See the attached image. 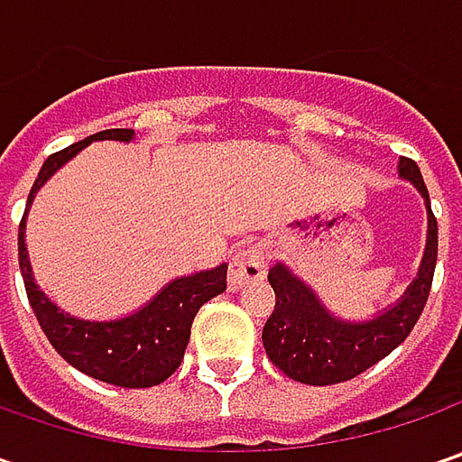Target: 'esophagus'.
<instances>
[{
    "instance_id": "34e87169",
    "label": "esophagus",
    "mask_w": 462,
    "mask_h": 462,
    "mask_svg": "<svg viewBox=\"0 0 462 462\" xmlns=\"http://www.w3.org/2000/svg\"><path fill=\"white\" fill-rule=\"evenodd\" d=\"M267 273V252L262 244H244L236 249V254L231 259V275L228 285L231 291H241L259 282Z\"/></svg>"
}]
</instances>
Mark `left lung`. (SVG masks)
Returning a JSON list of instances; mask_svg holds the SVG:
<instances>
[{"label": "left lung", "mask_w": 462, "mask_h": 462, "mask_svg": "<svg viewBox=\"0 0 462 462\" xmlns=\"http://www.w3.org/2000/svg\"><path fill=\"white\" fill-rule=\"evenodd\" d=\"M401 174L411 180L430 205V192L414 159H401ZM437 264V218L430 208L427 252L414 285L403 300L367 324H345L328 316L316 295L282 264L270 270V285L277 295L275 310L262 328L267 357L288 378L309 385H334L357 378L381 363L411 334L432 291Z\"/></svg>", "instance_id": "left-lung-1"}]
</instances>
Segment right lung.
Returning <instances> with one entry per match:
<instances>
[{
    "mask_svg": "<svg viewBox=\"0 0 462 462\" xmlns=\"http://www.w3.org/2000/svg\"><path fill=\"white\" fill-rule=\"evenodd\" d=\"M134 134L135 131L131 128L99 131L79 143H71L61 152L51 153L27 195V208L45 180L61 167L63 162H69L74 153L81 152L87 143L105 141V138L131 141ZM25 216L20 221V236H17L20 270H23V280H25L27 300H30L32 313L53 349L84 375L97 378L102 383H113L120 388H152V385L167 381L169 375L182 365L195 313L213 295H221L226 291L228 267L221 264L208 273L174 280L146 309H141L123 321H105V324L79 321V319L61 313L32 282L25 252Z\"/></svg>",
    "mask_w": 462,
    "mask_h": 462,
    "instance_id": "add662e5",
    "label": "right lung"
}]
</instances>
